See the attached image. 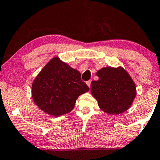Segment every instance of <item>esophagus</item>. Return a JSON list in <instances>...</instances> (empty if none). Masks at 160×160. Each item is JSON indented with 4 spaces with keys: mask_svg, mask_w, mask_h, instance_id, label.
Returning a JSON list of instances; mask_svg holds the SVG:
<instances>
[{
    "mask_svg": "<svg viewBox=\"0 0 160 160\" xmlns=\"http://www.w3.org/2000/svg\"><path fill=\"white\" fill-rule=\"evenodd\" d=\"M91 82H92L91 80H88V81H86V84H87L89 87H90V86H91Z\"/></svg>",
    "mask_w": 160,
    "mask_h": 160,
    "instance_id": "1",
    "label": "esophagus"
}]
</instances>
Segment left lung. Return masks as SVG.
Listing matches in <instances>:
<instances>
[{
	"instance_id": "obj_1",
	"label": "left lung",
	"mask_w": 160,
	"mask_h": 160,
	"mask_svg": "<svg viewBox=\"0 0 160 160\" xmlns=\"http://www.w3.org/2000/svg\"><path fill=\"white\" fill-rule=\"evenodd\" d=\"M99 79L91 82V92L104 112L118 114L128 109L136 95L133 80L122 68H104L97 72Z\"/></svg>"
}]
</instances>
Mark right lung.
<instances>
[{"label":"right lung","instance_id":"right-lung-1","mask_svg":"<svg viewBox=\"0 0 160 160\" xmlns=\"http://www.w3.org/2000/svg\"><path fill=\"white\" fill-rule=\"evenodd\" d=\"M89 89L79 71L56 57L33 82L32 98L42 111L58 117L72 111L77 98Z\"/></svg>","mask_w":160,"mask_h":160}]
</instances>
